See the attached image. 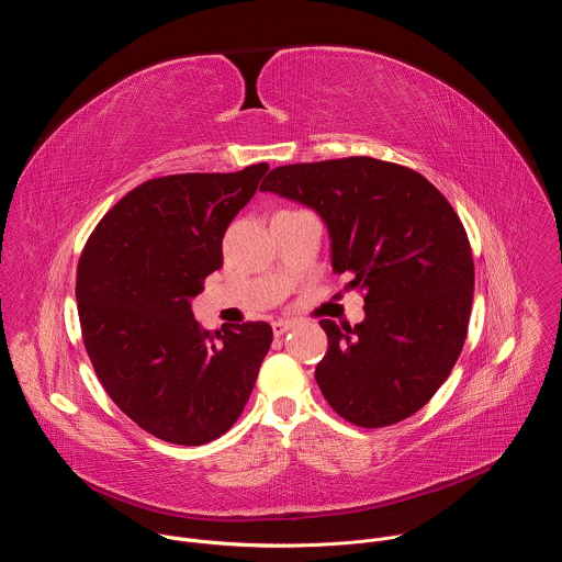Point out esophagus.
Listing matches in <instances>:
<instances>
[{
    "label": "esophagus",
    "instance_id": "1",
    "mask_svg": "<svg viewBox=\"0 0 562 562\" xmlns=\"http://www.w3.org/2000/svg\"><path fill=\"white\" fill-rule=\"evenodd\" d=\"M271 327H273V336L280 338V336H284L289 329H293V323H291V319H276V323H273Z\"/></svg>",
    "mask_w": 562,
    "mask_h": 562
}]
</instances>
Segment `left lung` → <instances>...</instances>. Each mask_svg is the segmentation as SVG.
I'll use <instances>...</instances> for the list:
<instances>
[{
	"mask_svg": "<svg viewBox=\"0 0 562 562\" xmlns=\"http://www.w3.org/2000/svg\"><path fill=\"white\" fill-rule=\"evenodd\" d=\"M260 191L302 202L331 235L336 273L364 291V319H319L329 349L315 382L331 409L364 429L420 412L451 373L473 302L467 231L418 171L375 157L273 169Z\"/></svg>",
	"mask_w": 562,
	"mask_h": 562,
	"instance_id": "1",
	"label": "left lung"
}]
</instances>
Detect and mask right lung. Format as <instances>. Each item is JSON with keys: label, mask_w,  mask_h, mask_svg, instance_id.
<instances>
[{"label": "right lung", "mask_w": 562, "mask_h": 562, "mask_svg": "<svg viewBox=\"0 0 562 562\" xmlns=\"http://www.w3.org/2000/svg\"><path fill=\"white\" fill-rule=\"evenodd\" d=\"M269 165L153 178L93 228L77 265V313L113 403L150 436L198 447L245 412L271 347L267 323L200 327L191 297L222 267V237Z\"/></svg>", "instance_id": "1"}]
</instances>
